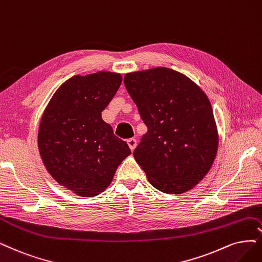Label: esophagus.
<instances>
[{"label":"esophagus","mask_w":262,"mask_h":262,"mask_svg":"<svg viewBox=\"0 0 262 262\" xmlns=\"http://www.w3.org/2000/svg\"><path fill=\"white\" fill-rule=\"evenodd\" d=\"M127 143H128V147L130 148L132 151L135 150V148L137 147V140L135 139V138H129V139L127 140Z\"/></svg>","instance_id":"esophagus-1"}]
</instances>
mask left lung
Instances as JSON below:
<instances>
[{
	"label": "left lung",
	"instance_id": "8db88e82",
	"mask_svg": "<svg viewBox=\"0 0 262 262\" xmlns=\"http://www.w3.org/2000/svg\"><path fill=\"white\" fill-rule=\"evenodd\" d=\"M124 84L148 127L134 158L149 182L166 194L194 188L214 164L219 143L207 95L165 67L126 73Z\"/></svg>",
	"mask_w": 262,
	"mask_h": 262
}]
</instances>
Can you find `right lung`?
<instances>
[{"label": "right lung", "mask_w": 262, "mask_h": 262, "mask_svg": "<svg viewBox=\"0 0 262 262\" xmlns=\"http://www.w3.org/2000/svg\"><path fill=\"white\" fill-rule=\"evenodd\" d=\"M121 83L122 75L110 71L74 75L58 87L42 114L37 147L44 166L79 196L100 194L130 154L101 118Z\"/></svg>", "instance_id": "1"}]
</instances>
